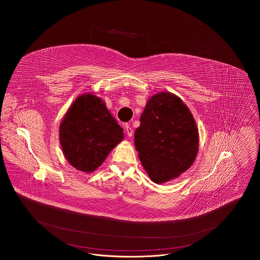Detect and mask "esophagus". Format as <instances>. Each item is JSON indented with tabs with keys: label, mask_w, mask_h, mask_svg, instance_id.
Instances as JSON below:
<instances>
[{
	"label": "esophagus",
	"mask_w": 260,
	"mask_h": 260,
	"mask_svg": "<svg viewBox=\"0 0 260 260\" xmlns=\"http://www.w3.org/2000/svg\"><path fill=\"white\" fill-rule=\"evenodd\" d=\"M124 128H125V131H126L128 137H132V135H133V130H132V128L130 127V125H129V124H126Z\"/></svg>",
	"instance_id": "esophagus-1"
}]
</instances>
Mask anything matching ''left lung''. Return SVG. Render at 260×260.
Listing matches in <instances>:
<instances>
[{
	"label": "left lung",
	"mask_w": 260,
	"mask_h": 260,
	"mask_svg": "<svg viewBox=\"0 0 260 260\" xmlns=\"http://www.w3.org/2000/svg\"><path fill=\"white\" fill-rule=\"evenodd\" d=\"M134 143L149 178L163 184L178 178L194 163L199 133L184 102L170 92H160L149 98Z\"/></svg>",
	"instance_id": "left-lung-1"
}]
</instances>
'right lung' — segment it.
<instances>
[{"instance_id":"add662e5","label":"right lung","mask_w":260,"mask_h":260,"mask_svg":"<svg viewBox=\"0 0 260 260\" xmlns=\"http://www.w3.org/2000/svg\"><path fill=\"white\" fill-rule=\"evenodd\" d=\"M59 138L67 161L79 171L92 173L124 139V133L105 102L84 93L62 119Z\"/></svg>"}]
</instances>
